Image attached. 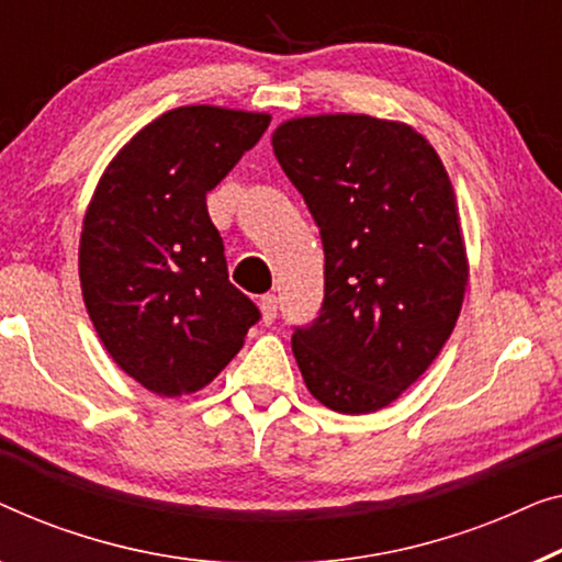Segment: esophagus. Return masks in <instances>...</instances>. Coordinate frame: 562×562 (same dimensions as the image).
Masks as SVG:
<instances>
[{
  "mask_svg": "<svg viewBox=\"0 0 562 562\" xmlns=\"http://www.w3.org/2000/svg\"><path fill=\"white\" fill-rule=\"evenodd\" d=\"M259 311H262V321L270 326V323L278 318V297L274 295H262L259 297Z\"/></svg>",
  "mask_w": 562,
  "mask_h": 562,
  "instance_id": "1",
  "label": "esophagus"
}]
</instances>
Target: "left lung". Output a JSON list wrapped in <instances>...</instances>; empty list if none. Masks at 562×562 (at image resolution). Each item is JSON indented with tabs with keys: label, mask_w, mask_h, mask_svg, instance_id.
Wrapping results in <instances>:
<instances>
[{
	"label": "left lung",
	"mask_w": 562,
	"mask_h": 562,
	"mask_svg": "<svg viewBox=\"0 0 562 562\" xmlns=\"http://www.w3.org/2000/svg\"><path fill=\"white\" fill-rule=\"evenodd\" d=\"M272 149L326 251L321 315L292 334L300 374L321 405L376 413L425 374L461 313L453 186L420 132L367 114L288 120Z\"/></svg>",
	"instance_id": "left-lung-1"
}]
</instances>
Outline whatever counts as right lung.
Masks as SVG:
<instances>
[{"label":"right lung","mask_w":562,"mask_h":562,"mask_svg":"<svg viewBox=\"0 0 562 562\" xmlns=\"http://www.w3.org/2000/svg\"><path fill=\"white\" fill-rule=\"evenodd\" d=\"M267 126L270 114L224 106L165 112L116 153L86 209V311L116 367L160 397L211 384L259 321L228 282L205 193Z\"/></svg>","instance_id":"right-lung-1"}]
</instances>
